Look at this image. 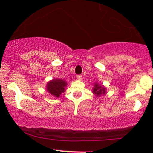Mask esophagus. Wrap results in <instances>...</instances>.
I'll return each instance as SVG.
<instances>
[{
  "label": "esophagus",
  "mask_w": 153,
  "mask_h": 153,
  "mask_svg": "<svg viewBox=\"0 0 153 153\" xmlns=\"http://www.w3.org/2000/svg\"><path fill=\"white\" fill-rule=\"evenodd\" d=\"M76 78H77V79H78V80H82V75H78L76 76Z\"/></svg>",
  "instance_id": "obj_1"
}]
</instances>
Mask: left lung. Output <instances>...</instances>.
I'll use <instances>...</instances> for the list:
<instances>
[{"label":"left lung","instance_id":"1","mask_svg":"<svg viewBox=\"0 0 153 153\" xmlns=\"http://www.w3.org/2000/svg\"><path fill=\"white\" fill-rule=\"evenodd\" d=\"M93 92H94L95 94H96V96H99L101 94H104L105 92H106V91H105L104 88L99 86L97 83H96L94 85Z\"/></svg>","mask_w":153,"mask_h":153}]
</instances>
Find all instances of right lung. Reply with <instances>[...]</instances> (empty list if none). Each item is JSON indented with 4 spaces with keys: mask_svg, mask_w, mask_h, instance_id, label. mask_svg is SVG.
<instances>
[{
    "mask_svg": "<svg viewBox=\"0 0 153 153\" xmlns=\"http://www.w3.org/2000/svg\"><path fill=\"white\" fill-rule=\"evenodd\" d=\"M67 85L65 81L60 79H54L49 82L47 85V90L51 95L59 97L65 91V87Z\"/></svg>",
    "mask_w": 153,
    "mask_h": 153,
    "instance_id": "right-lung-1",
    "label": "right lung"
}]
</instances>
